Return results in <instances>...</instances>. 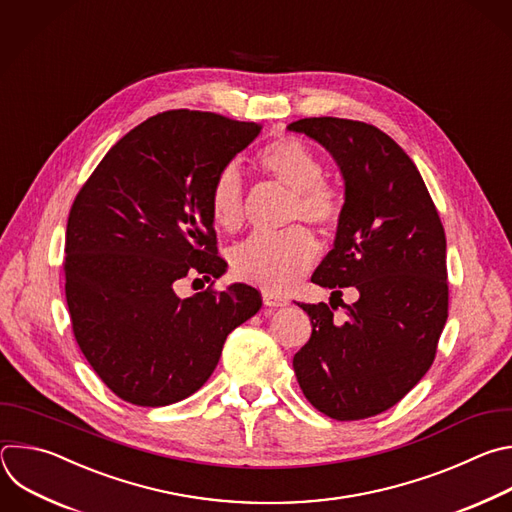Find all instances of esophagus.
Returning a JSON list of instances; mask_svg holds the SVG:
<instances>
[{
	"label": "esophagus",
	"instance_id": "1",
	"mask_svg": "<svg viewBox=\"0 0 512 512\" xmlns=\"http://www.w3.org/2000/svg\"><path fill=\"white\" fill-rule=\"evenodd\" d=\"M262 298H264V304H266V306H286V304H288V298H286V296L276 294V292H270V290H264Z\"/></svg>",
	"mask_w": 512,
	"mask_h": 512
}]
</instances>
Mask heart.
<instances>
[{
  "label": "heart",
  "instance_id": "b5f03b06",
  "mask_svg": "<svg viewBox=\"0 0 512 512\" xmlns=\"http://www.w3.org/2000/svg\"><path fill=\"white\" fill-rule=\"evenodd\" d=\"M260 169L294 191L288 222H306L321 232L333 230L343 216L341 191L325 181L321 157L296 137H282L258 151ZM210 214L216 228L236 232L246 216V189L234 165L224 167L210 189ZM317 256L313 234L294 226L282 234H254L232 250L234 272L270 292L298 280Z\"/></svg>",
  "mask_w": 512,
  "mask_h": 512
}]
</instances>
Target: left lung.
<instances>
[{"mask_svg":"<svg viewBox=\"0 0 512 512\" xmlns=\"http://www.w3.org/2000/svg\"><path fill=\"white\" fill-rule=\"evenodd\" d=\"M288 129L319 141L345 179L335 248L311 280L335 288L333 296L359 290L345 323L333 321V302H298L313 333L292 367L319 412L365 420L389 410L434 363L448 319L444 226L410 155L377 127L311 117Z\"/></svg>","mask_w":512,"mask_h":512,"instance_id":"obj_1","label":"left lung"}]
</instances>
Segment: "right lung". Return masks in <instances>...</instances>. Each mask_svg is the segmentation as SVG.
<instances>
[{"label":"right lung","mask_w":512,"mask_h":512,"mask_svg":"<svg viewBox=\"0 0 512 512\" xmlns=\"http://www.w3.org/2000/svg\"><path fill=\"white\" fill-rule=\"evenodd\" d=\"M260 129L165 111L129 131L80 187L64 246L72 333L123 401L159 407L189 397L214 373L226 337L260 311L262 296L248 284L175 292L185 276L226 272L210 189Z\"/></svg>","instance_id":"right-lung-1"}]
</instances>
